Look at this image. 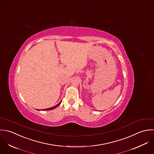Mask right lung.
I'll return each instance as SVG.
<instances>
[{"instance_id":"1","label":"right lung","mask_w":154,"mask_h":154,"mask_svg":"<svg viewBox=\"0 0 154 154\" xmlns=\"http://www.w3.org/2000/svg\"><path fill=\"white\" fill-rule=\"evenodd\" d=\"M61 102V101L58 104H57V105H55V106H53V107H50V108H48V109H42V110H39V109H37V110H52V109L56 108L57 107H58V106L60 104Z\"/></svg>"}]
</instances>
